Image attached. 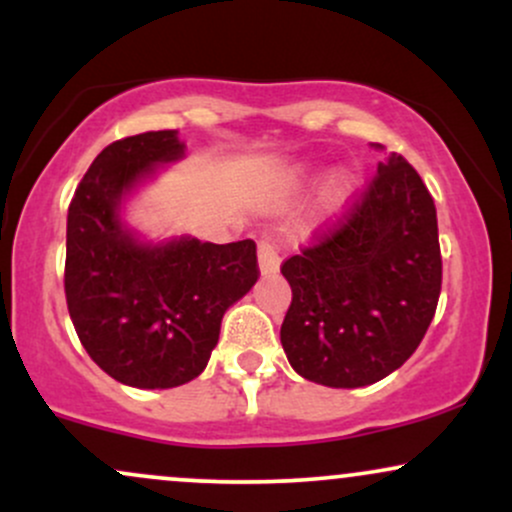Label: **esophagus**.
<instances>
[{
	"instance_id": "obj_1",
	"label": "esophagus",
	"mask_w": 512,
	"mask_h": 512,
	"mask_svg": "<svg viewBox=\"0 0 512 512\" xmlns=\"http://www.w3.org/2000/svg\"><path fill=\"white\" fill-rule=\"evenodd\" d=\"M257 262H260L262 274H276L281 267L279 250L272 243H260V248H257Z\"/></svg>"
}]
</instances>
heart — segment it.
Returning a JSON list of instances; mask_svg holds the SVG:
<instances>
[{"label":"heart","mask_w":512,"mask_h":512,"mask_svg":"<svg viewBox=\"0 0 512 512\" xmlns=\"http://www.w3.org/2000/svg\"><path fill=\"white\" fill-rule=\"evenodd\" d=\"M298 175H301V173H296V175H293V178H298Z\"/></svg>","instance_id":"1"}]
</instances>
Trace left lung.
Instances as JSON below:
<instances>
[{
  "label": "left lung",
  "instance_id": "obj_1",
  "mask_svg": "<svg viewBox=\"0 0 512 512\" xmlns=\"http://www.w3.org/2000/svg\"><path fill=\"white\" fill-rule=\"evenodd\" d=\"M281 274L293 293L281 346L301 378L344 390L387 378L421 344L440 296L436 204L424 180L387 154L344 221Z\"/></svg>",
  "mask_w": 512,
  "mask_h": 512
}]
</instances>
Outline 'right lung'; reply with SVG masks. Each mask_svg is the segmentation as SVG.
Wrapping results in <instances>:
<instances>
[{
	"mask_svg": "<svg viewBox=\"0 0 512 512\" xmlns=\"http://www.w3.org/2000/svg\"><path fill=\"white\" fill-rule=\"evenodd\" d=\"M182 156L178 129L105 146L67 214L64 293L74 330L110 378L139 390L195 380L219 342L226 310L260 276L252 240H151L129 226V199Z\"/></svg>",
	"mask_w": 512,
	"mask_h": 512,
	"instance_id": "1",
	"label": "right lung"
}]
</instances>
